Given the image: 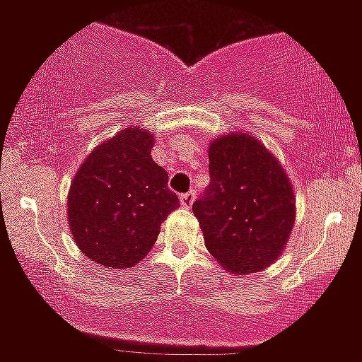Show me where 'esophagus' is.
<instances>
[{
  "label": "esophagus",
  "instance_id": "1",
  "mask_svg": "<svg viewBox=\"0 0 362 362\" xmlns=\"http://www.w3.org/2000/svg\"><path fill=\"white\" fill-rule=\"evenodd\" d=\"M192 202H194V192H184V194H180V204L184 205V207H191Z\"/></svg>",
  "mask_w": 362,
  "mask_h": 362
}]
</instances>
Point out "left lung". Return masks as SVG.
Wrapping results in <instances>:
<instances>
[{"label": "left lung", "mask_w": 362, "mask_h": 362, "mask_svg": "<svg viewBox=\"0 0 362 362\" xmlns=\"http://www.w3.org/2000/svg\"><path fill=\"white\" fill-rule=\"evenodd\" d=\"M209 173L192 212L211 255L241 275L268 268L295 223V192L280 162L255 137L235 132L211 143Z\"/></svg>", "instance_id": "1"}]
</instances>
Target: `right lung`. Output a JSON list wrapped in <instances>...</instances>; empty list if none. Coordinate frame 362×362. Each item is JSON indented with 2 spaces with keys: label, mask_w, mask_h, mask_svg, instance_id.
Instances as JSON below:
<instances>
[{
  "label": "right lung",
  "mask_w": 362,
  "mask_h": 362,
  "mask_svg": "<svg viewBox=\"0 0 362 362\" xmlns=\"http://www.w3.org/2000/svg\"><path fill=\"white\" fill-rule=\"evenodd\" d=\"M151 148L150 132L127 128L100 144L71 184V232L98 264L117 269L139 262L157 241L162 221L180 205Z\"/></svg>",
  "instance_id": "right-lung-1"
}]
</instances>
